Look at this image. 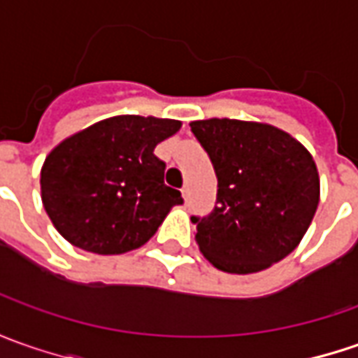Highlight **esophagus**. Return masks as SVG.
<instances>
[{
  "label": "esophagus",
  "instance_id": "esophagus-1",
  "mask_svg": "<svg viewBox=\"0 0 358 358\" xmlns=\"http://www.w3.org/2000/svg\"><path fill=\"white\" fill-rule=\"evenodd\" d=\"M182 196H184V200H188V198H190V188H188V186H184V188H182Z\"/></svg>",
  "mask_w": 358,
  "mask_h": 358
}]
</instances>
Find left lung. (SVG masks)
I'll list each match as a JSON object with an SVG mask.
<instances>
[{
  "mask_svg": "<svg viewBox=\"0 0 358 358\" xmlns=\"http://www.w3.org/2000/svg\"><path fill=\"white\" fill-rule=\"evenodd\" d=\"M190 129L217 178L214 210L190 217L200 252L228 273H255L287 257L319 206L311 155L262 122L210 118Z\"/></svg>",
  "mask_w": 358,
  "mask_h": 358,
  "instance_id": "obj_1",
  "label": "left lung"
}]
</instances>
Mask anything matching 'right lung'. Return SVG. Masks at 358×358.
<instances>
[{"label":"right lung","mask_w":358,"mask_h":358,"mask_svg":"<svg viewBox=\"0 0 358 358\" xmlns=\"http://www.w3.org/2000/svg\"><path fill=\"white\" fill-rule=\"evenodd\" d=\"M178 129V120L122 115L61 142L41 168V200L57 231L101 255L144 245L170 208L184 203L155 155Z\"/></svg>","instance_id":"1"}]
</instances>
